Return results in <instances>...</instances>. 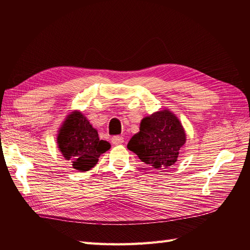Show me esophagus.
Listing matches in <instances>:
<instances>
[{"mask_svg":"<svg viewBox=\"0 0 250 250\" xmlns=\"http://www.w3.org/2000/svg\"><path fill=\"white\" fill-rule=\"evenodd\" d=\"M124 142V138L122 135H116V137L111 138V143L113 145H119V144H122Z\"/></svg>","mask_w":250,"mask_h":250,"instance_id":"esophagus-1","label":"esophagus"}]
</instances>
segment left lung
Here are the masks:
<instances>
[{
  "instance_id": "1",
  "label": "left lung",
  "mask_w": 250,
  "mask_h": 250,
  "mask_svg": "<svg viewBox=\"0 0 250 250\" xmlns=\"http://www.w3.org/2000/svg\"><path fill=\"white\" fill-rule=\"evenodd\" d=\"M187 141L179 119L169 109L143 118L140 131L127 144V148L153 169H168L177 162L180 148Z\"/></svg>"
}]
</instances>
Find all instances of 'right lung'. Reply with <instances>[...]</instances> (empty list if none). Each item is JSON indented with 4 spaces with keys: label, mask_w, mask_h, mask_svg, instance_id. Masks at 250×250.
<instances>
[{
    "label": "right lung",
    "mask_w": 250,
    "mask_h": 250,
    "mask_svg": "<svg viewBox=\"0 0 250 250\" xmlns=\"http://www.w3.org/2000/svg\"><path fill=\"white\" fill-rule=\"evenodd\" d=\"M56 142L64 160L80 172L95 167L99 156L110 149V144L99 139L97 129L80 110L66 116L59 127Z\"/></svg>",
    "instance_id": "1"
}]
</instances>
